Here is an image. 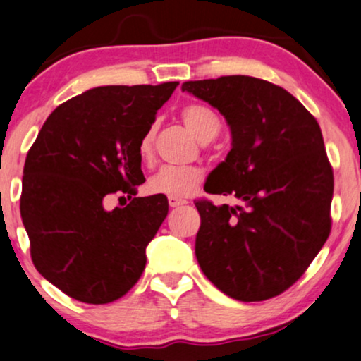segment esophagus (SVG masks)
I'll return each instance as SVG.
<instances>
[{
	"mask_svg": "<svg viewBox=\"0 0 361 361\" xmlns=\"http://www.w3.org/2000/svg\"><path fill=\"white\" fill-rule=\"evenodd\" d=\"M168 203H170L171 208H176V207H183V204H186L188 202L181 198H175V196H170V198H168Z\"/></svg>",
	"mask_w": 361,
	"mask_h": 361,
	"instance_id": "obj_1",
	"label": "esophagus"
}]
</instances>
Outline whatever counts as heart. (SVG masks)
I'll return each mask as SVG.
<instances>
[{
  "instance_id": "1",
  "label": "heart",
  "mask_w": 361,
  "mask_h": 361,
  "mask_svg": "<svg viewBox=\"0 0 361 361\" xmlns=\"http://www.w3.org/2000/svg\"><path fill=\"white\" fill-rule=\"evenodd\" d=\"M181 120L185 126L203 143L216 138L221 130V120L212 108L204 104H188L181 109ZM157 128L148 126L147 131L141 135L138 143L140 157L148 161L153 157V145ZM204 180V170L202 166H163L149 178L148 190L154 195L175 196L185 198L195 193L200 183Z\"/></svg>"
}]
</instances>
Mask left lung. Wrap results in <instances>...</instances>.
I'll return each mask as SVG.
<instances>
[{
  "mask_svg": "<svg viewBox=\"0 0 361 361\" xmlns=\"http://www.w3.org/2000/svg\"><path fill=\"white\" fill-rule=\"evenodd\" d=\"M181 90L225 116L231 149L204 191L241 204L196 202L195 255L204 276L240 302L280 295L330 235L333 170L320 125L293 94L253 76L186 81Z\"/></svg>",
  "mask_w": 361,
  "mask_h": 361,
  "instance_id": "8db88e82",
  "label": "left lung"
}]
</instances>
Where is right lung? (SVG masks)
I'll use <instances>...</instances> for the list:
<instances>
[{
    "mask_svg": "<svg viewBox=\"0 0 361 361\" xmlns=\"http://www.w3.org/2000/svg\"><path fill=\"white\" fill-rule=\"evenodd\" d=\"M178 81L98 86L54 109L23 170L21 220L36 270L63 293L103 305L128 293L168 214L165 195L104 209L143 183L138 143ZM131 198V196H130Z\"/></svg>",
    "mask_w": 361,
    "mask_h": 361,
    "instance_id": "right-lung-1",
    "label": "right lung"
}]
</instances>
